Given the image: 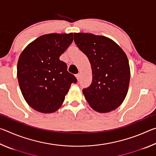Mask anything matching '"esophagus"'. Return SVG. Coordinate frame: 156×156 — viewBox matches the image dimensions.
Masks as SVG:
<instances>
[{
    "label": "esophagus",
    "instance_id": "1",
    "mask_svg": "<svg viewBox=\"0 0 156 156\" xmlns=\"http://www.w3.org/2000/svg\"><path fill=\"white\" fill-rule=\"evenodd\" d=\"M76 78H77L78 80H80V73H77V74L76 75Z\"/></svg>",
    "mask_w": 156,
    "mask_h": 156
}]
</instances>
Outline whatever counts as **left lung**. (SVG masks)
I'll return each mask as SVG.
<instances>
[{"label": "left lung", "instance_id": "8db88e82", "mask_svg": "<svg viewBox=\"0 0 156 156\" xmlns=\"http://www.w3.org/2000/svg\"><path fill=\"white\" fill-rule=\"evenodd\" d=\"M73 39L91 65V84L83 89L87 101L100 113L117 109L127 94L130 80L125 53L114 41L103 36L74 33Z\"/></svg>", "mask_w": 156, "mask_h": 156}]
</instances>
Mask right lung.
Here are the masks:
<instances>
[{
    "mask_svg": "<svg viewBox=\"0 0 156 156\" xmlns=\"http://www.w3.org/2000/svg\"><path fill=\"white\" fill-rule=\"evenodd\" d=\"M73 41V34L41 36L25 47L17 65V78L25 101L34 109L49 113L59 109L71 84L77 83L59 58Z\"/></svg>",
    "mask_w": 156,
    "mask_h": 156,
    "instance_id": "right-lung-1",
    "label": "right lung"
}]
</instances>
